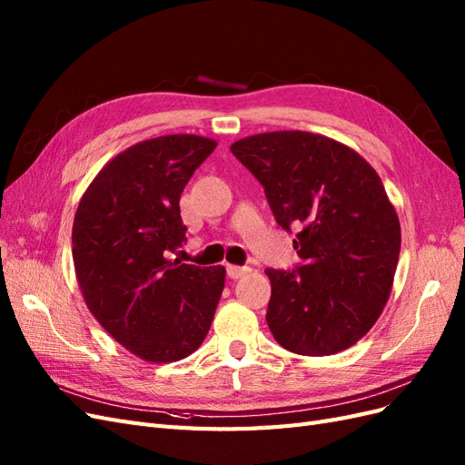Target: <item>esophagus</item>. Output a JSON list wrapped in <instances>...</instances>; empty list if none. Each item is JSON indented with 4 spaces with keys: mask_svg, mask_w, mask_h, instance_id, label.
I'll return each mask as SVG.
<instances>
[{
    "mask_svg": "<svg viewBox=\"0 0 465 465\" xmlns=\"http://www.w3.org/2000/svg\"><path fill=\"white\" fill-rule=\"evenodd\" d=\"M250 272V267H241V265H227V275L231 277V279H238V277H242V275H246Z\"/></svg>",
    "mask_w": 465,
    "mask_h": 465,
    "instance_id": "obj_1",
    "label": "esophagus"
}]
</instances>
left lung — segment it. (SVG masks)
<instances>
[{
	"mask_svg": "<svg viewBox=\"0 0 465 465\" xmlns=\"http://www.w3.org/2000/svg\"><path fill=\"white\" fill-rule=\"evenodd\" d=\"M231 151L260 180L279 227L301 229L292 246L302 265L265 270L275 341L306 357L355 345L384 311L401 246L378 173L351 147L299 130L250 135Z\"/></svg>",
	"mask_w": 465,
	"mask_h": 465,
	"instance_id": "obj_1",
	"label": "left lung"
}]
</instances>
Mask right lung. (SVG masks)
I'll list each match as a JSON object with an SVG mask.
<instances>
[{"instance_id": "add662e5", "label": "right lung", "mask_w": 465, "mask_h": 465, "mask_svg": "<svg viewBox=\"0 0 465 465\" xmlns=\"http://www.w3.org/2000/svg\"><path fill=\"white\" fill-rule=\"evenodd\" d=\"M215 139L173 134L118 153L77 205L72 252L79 289L96 322L149 362L198 349L224 287V267L171 260L186 241L180 195Z\"/></svg>"}]
</instances>
